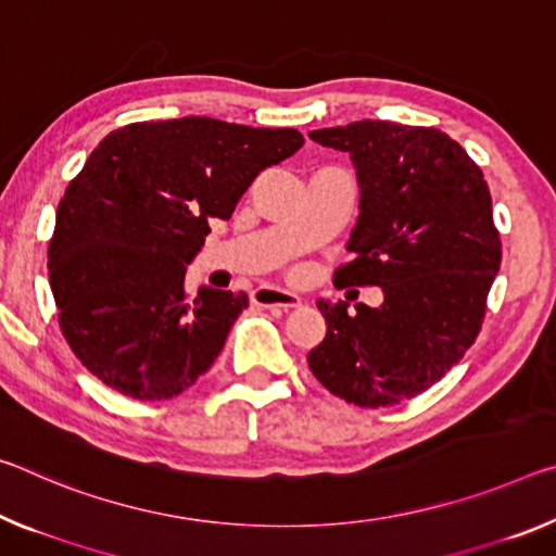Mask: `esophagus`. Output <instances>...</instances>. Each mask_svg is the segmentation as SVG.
<instances>
[{
    "instance_id": "obj_1",
    "label": "esophagus",
    "mask_w": 556,
    "mask_h": 556,
    "mask_svg": "<svg viewBox=\"0 0 556 556\" xmlns=\"http://www.w3.org/2000/svg\"><path fill=\"white\" fill-rule=\"evenodd\" d=\"M252 302L257 306H279V309H294V306L302 304V299L294 292H287V289L277 287H260L252 292Z\"/></svg>"
}]
</instances>
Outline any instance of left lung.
<instances>
[{
	"label": "left lung",
	"instance_id": "8db88e82",
	"mask_svg": "<svg viewBox=\"0 0 556 556\" xmlns=\"http://www.w3.org/2000/svg\"><path fill=\"white\" fill-rule=\"evenodd\" d=\"M349 153L358 180L354 260L337 285H376L383 304L324 302L326 337L309 368L326 391L361 408H386L428 391L478 339L502 244L482 170L438 128L356 121L312 130Z\"/></svg>",
	"mask_w": 556,
	"mask_h": 556
}]
</instances>
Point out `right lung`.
<instances>
[{
    "mask_svg": "<svg viewBox=\"0 0 556 556\" xmlns=\"http://www.w3.org/2000/svg\"><path fill=\"white\" fill-rule=\"evenodd\" d=\"M304 146L294 128L205 116L111 130L68 182L49 242L59 324L99 381L165 401L215 364L244 292L185 289L210 219H230L264 167Z\"/></svg>",
    "mask_w": 556,
    "mask_h": 556,
    "instance_id": "obj_1",
    "label": "right lung"
}]
</instances>
